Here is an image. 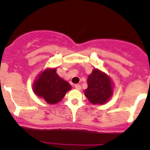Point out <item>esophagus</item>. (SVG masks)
<instances>
[{"instance_id": "esophagus-1", "label": "esophagus", "mask_w": 150, "mask_h": 150, "mask_svg": "<svg viewBox=\"0 0 150 150\" xmlns=\"http://www.w3.org/2000/svg\"><path fill=\"white\" fill-rule=\"evenodd\" d=\"M75 88L77 89V90H81V86L80 84H75Z\"/></svg>"}]
</instances>
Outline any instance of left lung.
<instances>
[{
	"label": "left lung",
	"mask_w": 150,
	"mask_h": 150,
	"mask_svg": "<svg viewBox=\"0 0 150 150\" xmlns=\"http://www.w3.org/2000/svg\"><path fill=\"white\" fill-rule=\"evenodd\" d=\"M85 96L92 104H103L112 93L111 81L107 75L95 69L88 78Z\"/></svg>",
	"instance_id": "obj_1"
}]
</instances>
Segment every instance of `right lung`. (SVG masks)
Returning <instances> with one entry per match:
<instances>
[{
	"label": "right lung",
	"mask_w": 150,
	"mask_h": 150,
	"mask_svg": "<svg viewBox=\"0 0 150 150\" xmlns=\"http://www.w3.org/2000/svg\"><path fill=\"white\" fill-rule=\"evenodd\" d=\"M71 86L57 74L56 69H47L34 83V91L48 104H56L65 96Z\"/></svg>",
	"instance_id": "obj_1"
}]
</instances>
